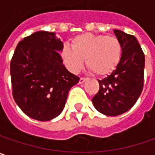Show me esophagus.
Here are the masks:
<instances>
[{
    "mask_svg": "<svg viewBox=\"0 0 155 155\" xmlns=\"http://www.w3.org/2000/svg\"><path fill=\"white\" fill-rule=\"evenodd\" d=\"M87 79L86 78H83V77H81V78H80V81H79V83L80 84H81V83H83L85 81H86Z\"/></svg>",
    "mask_w": 155,
    "mask_h": 155,
    "instance_id": "34e87169",
    "label": "esophagus"
}]
</instances>
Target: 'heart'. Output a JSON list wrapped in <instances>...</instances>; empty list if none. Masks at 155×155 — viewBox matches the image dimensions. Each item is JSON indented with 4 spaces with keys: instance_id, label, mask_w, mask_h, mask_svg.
<instances>
[{
    "instance_id": "1",
    "label": "heart",
    "mask_w": 155,
    "mask_h": 155,
    "mask_svg": "<svg viewBox=\"0 0 155 155\" xmlns=\"http://www.w3.org/2000/svg\"><path fill=\"white\" fill-rule=\"evenodd\" d=\"M60 54L67 68L74 74L82 68L85 59L87 67L95 74L105 75L117 67L122 46L113 36L84 33L72 40V48L64 46Z\"/></svg>"
}]
</instances>
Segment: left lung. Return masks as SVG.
I'll use <instances>...</instances> for the list:
<instances>
[{
	"label": "left lung",
	"mask_w": 155,
	"mask_h": 155,
	"mask_svg": "<svg viewBox=\"0 0 155 155\" xmlns=\"http://www.w3.org/2000/svg\"><path fill=\"white\" fill-rule=\"evenodd\" d=\"M122 46L121 59L113 72L99 80V91L92 103L106 116H118L129 110L140 96L144 86L145 55L137 38L114 30Z\"/></svg>",
	"instance_id": "8db88e82"
}]
</instances>
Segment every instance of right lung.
<instances>
[{
    "label": "right lung",
    "mask_w": 155,
    "mask_h": 155,
    "mask_svg": "<svg viewBox=\"0 0 155 155\" xmlns=\"http://www.w3.org/2000/svg\"><path fill=\"white\" fill-rule=\"evenodd\" d=\"M63 43L54 32L38 31L18 43L10 63L15 102L24 113L49 121L62 112L80 78L63 65Z\"/></svg>",
    "instance_id": "add662e5"
}]
</instances>
